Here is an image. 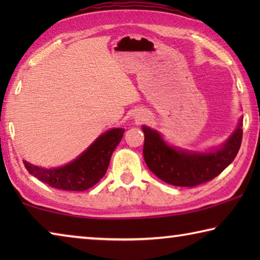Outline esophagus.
Segmentation results:
<instances>
[{"mask_svg": "<svg viewBox=\"0 0 260 260\" xmlns=\"http://www.w3.org/2000/svg\"><path fill=\"white\" fill-rule=\"evenodd\" d=\"M136 118H139V120H143L144 119V116H138Z\"/></svg>", "mask_w": 260, "mask_h": 260, "instance_id": "1", "label": "esophagus"}]
</instances>
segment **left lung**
<instances>
[{
  "mask_svg": "<svg viewBox=\"0 0 260 260\" xmlns=\"http://www.w3.org/2000/svg\"><path fill=\"white\" fill-rule=\"evenodd\" d=\"M241 118L236 129L219 148L209 151H190L167 144L157 131L142 126L143 157L153 174L162 181L178 187H195L222 172L234 160L242 142Z\"/></svg>",
  "mask_w": 260,
  "mask_h": 260,
  "instance_id": "left-lung-1",
  "label": "left lung"
}]
</instances>
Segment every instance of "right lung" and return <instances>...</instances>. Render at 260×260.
I'll list each match as a JSON object with an SVG mask.
<instances>
[{
	"mask_svg": "<svg viewBox=\"0 0 260 260\" xmlns=\"http://www.w3.org/2000/svg\"><path fill=\"white\" fill-rule=\"evenodd\" d=\"M125 129L111 128L101 134L85 151L69 164L46 169L23 160L29 174L52 188L70 191L87 190L102 179L110 158L122 139Z\"/></svg>",
	"mask_w": 260,
	"mask_h": 260,
	"instance_id": "1",
	"label": "right lung"
}]
</instances>
